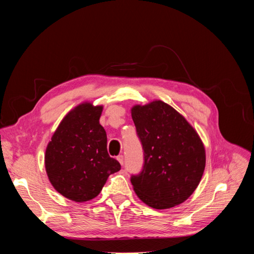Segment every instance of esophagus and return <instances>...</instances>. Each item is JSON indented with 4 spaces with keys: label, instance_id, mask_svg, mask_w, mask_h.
<instances>
[{
    "label": "esophagus",
    "instance_id": "1",
    "mask_svg": "<svg viewBox=\"0 0 254 254\" xmlns=\"http://www.w3.org/2000/svg\"><path fill=\"white\" fill-rule=\"evenodd\" d=\"M117 160L119 161V162H120V164H121V165L124 164V157H123L122 155L118 156V157H117Z\"/></svg>",
    "mask_w": 254,
    "mask_h": 254
}]
</instances>
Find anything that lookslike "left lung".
I'll list each match as a JSON object with an SVG mask.
<instances>
[{"instance_id": "obj_1", "label": "left lung", "mask_w": 254, "mask_h": 254, "mask_svg": "<svg viewBox=\"0 0 254 254\" xmlns=\"http://www.w3.org/2000/svg\"><path fill=\"white\" fill-rule=\"evenodd\" d=\"M131 117L144 150L143 170L131 177L135 194L157 210L184 202L204 172L200 136L183 115L158 99L134 105Z\"/></svg>"}]
</instances>
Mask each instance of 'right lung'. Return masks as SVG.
<instances>
[{
  "label": "right lung",
  "mask_w": 254,
  "mask_h": 254,
  "mask_svg": "<svg viewBox=\"0 0 254 254\" xmlns=\"http://www.w3.org/2000/svg\"><path fill=\"white\" fill-rule=\"evenodd\" d=\"M103 106L83 102L60 122L45 149L49 180L59 194L75 202L95 198L111 174L121 170L107 151V134L99 124Z\"/></svg>",
  "instance_id": "add662e5"
}]
</instances>
